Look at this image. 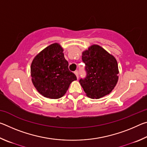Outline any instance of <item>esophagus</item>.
<instances>
[{"instance_id": "34e87169", "label": "esophagus", "mask_w": 147, "mask_h": 147, "mask_svg": "<svg viewBox=\"0 0 147 147\" xmlns=\"http://www.w3.org/2000/svg\"><path fill=\"white\" fill-rule=\"evenodd\" d=\"M74 74H75L77 79H78V71H76L75 72H74Z\"/></svg>"}]
</instances>
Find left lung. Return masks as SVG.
Returning <instances> with one entry per match:
<instances>
[{"mask_svg": "<svg viewBox=\"0 0 147 147\" xmlns=\"http://www.w3.org/2000/svg\"><path fill=\"white\" fill-rule=\"evenodd\" d=\"M86 77L80 80L86 96L98 99L112 91L119 80V69L115 57L98 45L82 52Z\"/></svg>", "mask_w": 147, "mask_h": 147, "instance_id": "left-lung-1", "label": "left lung"}]
</instances>
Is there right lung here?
Instances as JSON below:
<instances>
[{"label": "right lung", "instance_id": "right-lung-1", "mask_svg": "<svg viewBox=\"0 0 147 147\" xmlns=\"http://www.w3.org/2000/svg\"><path fill=\"white\" fill-rule=\"evenodd\" d=\"M63 49L58 43L50 45L32 60L30 74L35 88L44 97L58 99L63 96L76 76L69 70Z\"/></svg>", "mask_w": 147, "mask_h": 147}]
</instances>
